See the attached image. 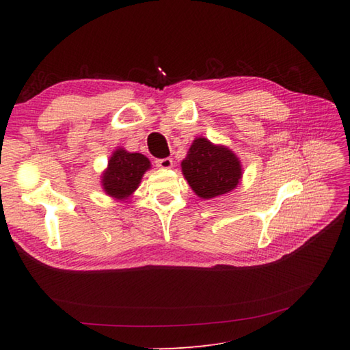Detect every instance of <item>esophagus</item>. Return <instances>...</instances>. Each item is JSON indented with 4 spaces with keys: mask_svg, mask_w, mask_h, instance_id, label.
I'll list each match as a JSON object with an SVG mask.
<instances>
[{
    "mask_svg": "<svg viewBox=\"0 0 350 350\" xmlns=\"http://www.w3.org/2000/svg\"><path fill=\"white\" fill-rule=\"evenodd\" d=\"M156 165L162 170H168L173 167V159L171 158H163V159H156Z\"/></svg>",
    "mask_w": 350,
    "mask_h": 350,
    "instance_id": "obj_1",
    "label": "esophagus"
}]
</instances>
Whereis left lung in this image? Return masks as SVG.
I'll return each instance as SVG.
<instances>
[{"instance_id":"1","label":"left lung","mask_w":350,"mask_h":350,"mask_svg":"<svg viewBox=\"0 0 350 350\" xmlns=\"http://www.w3.org/2000/svg\"><path fill=\"white\" fill-rule=\"evenodd\" d=\"M182 173L198 197L209 200L233 191L242 177L237 156L226 146H215L207 138H196L187 158L182 161Z\"/></svg>"}]
</instances>
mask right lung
<instances>
[{
	"label": "right lung",
	"mask_w": 350,
	"mask_h": 350,
	"mask_svg": "<svg viewBox=\"0 0 350 350\" xmlns=\"http://www.w3.org/2000/svg\"><path fill=\"white\" fill-rule=\"evenodd\" d=\"M150 168V161L141 153H129L118 147L111 154L108 168L102 174L105 194L117 200H126L138 188L141 177Z\"/></svg>",
	"instance_id": "1"
}]
</instances>
